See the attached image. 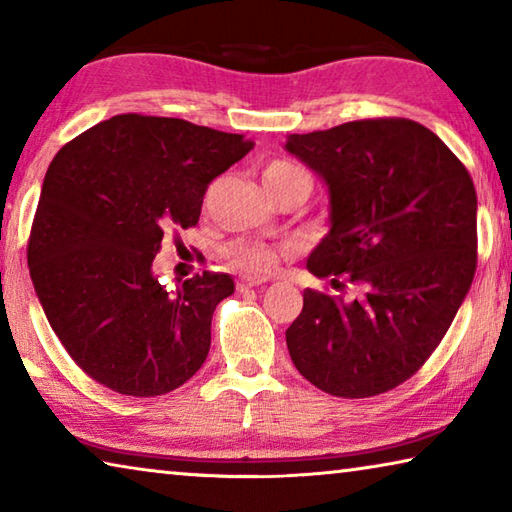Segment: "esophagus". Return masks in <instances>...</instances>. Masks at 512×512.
Returning a JSON list of instances; mask_svg holds the SVG:
<instances>
[{
	"label": "esophagus",
	"instance_id": "1",
	"mask_svg": "<svg viewBox=\"0 0 512 512\" xmlns=\"http://www.w3.org/2000/svg\"><path fill=\"white\" fill-rule=\"evenodd\" d=\"M268 280V277L264 275H244L241 280L237 282V289L239 291H246V289H253V287H259V284H264Z\"/></svg>",
	"mask_w": 512,
	"mask_h": 512
}]
</instances>
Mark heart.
Masks as SVG:
<instances>
[{"instance_id": "b5f03b06", "label": "heart", "mask_w": 512, "mask_h": 512, "mask_svg": "<svg viewBox=\"0 0 512 512\" xmlns=\"http://www.w3.org/2000/svg\"><path fill=\"white\" fill-rule=\"evenodd\" d=\"M296 176H305V171L298 169L296 164H291L287 160H273L264 167L266 187H277ZM225 253H228L232 264H237L239 268H244V271H253V273L268 271V268L277 262L275 248L266 244H257V241H235V244L228 246Z\"/></svg>"}]
</instances>
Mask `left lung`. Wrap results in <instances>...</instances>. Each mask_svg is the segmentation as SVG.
Wrapping results in <instances>:
<instances>
[{
	"instance_id": "obj_1",
	"label": "left lung",
	"mask_w": 512,
	"mask_h": 512,
	"mask_svg": "<svg viewBox=\"0 0 512 512\" xmlns=\"http://www.w3.org/2000/svg\"><path fill=\"white\" fill-rule=\"evenodd\" d=\"M284 149L329 192V232L307 268L361 293L305 289L287 329L293 366L336 397L391 391L431 357L472 287L470 173L436 133L400 117L289 135Z\"/></svg>"
}]
</instances>
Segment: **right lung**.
Returning <instances> with one entry per match:
<instances>
[{
  "instance_id": "right-lung-1",
  "label": "right lung",
  "mask_w": 512,
  "mask_h": 512,
  "mask_svg": "<svg viewBox=\"0 0 512 512\" xmlns=\"http://www.w3.org/2000/svg\"><path fill=\"white\" fill-rule=\"evenodd\" d=\"M244 135L173 117L117 115L51 160L29 237V271L51 329L110 391L155 397L194 377L225 273L167 291L153 275L164 235L194 228L207 185L253 149Z\"/></svg>"
}]
</instances>
